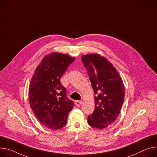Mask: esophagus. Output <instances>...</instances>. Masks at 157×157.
I'll use <instances>...</instances> for the list:
<instances>
[{"label": "esophagus", "instance_id": "34e87169", "mask_svg": "<svg viewBox=\"0 0 157 157\" xmlns=\"http://www.w3.org/2000/svg\"><path fill=\"white\" fill-rule=\"evenodd\" d=\"M82 103V102L81 100H77V101H75V105H76L78 107H80V106L81 105Z\"/></svg>", "mask_w": 157, "mask_h": 157}]
</instances>
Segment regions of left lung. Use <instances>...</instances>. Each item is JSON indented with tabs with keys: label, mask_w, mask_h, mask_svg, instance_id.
Here are the masks:
<instances>
[{
	"label": "left lung",
	"mask_w": 157,
	"mask_h": 157,
	"mask_svg": "<svg viewBox=\"0 0 157 157\" xmlns=\"http://www.w3.org/2000/svg\"><path fill=\"white\" fill-rule=\"evenodd\" d=\"M95 93V110L88 117L93 128L103 129L115 121L124 100L125 88L118 71L106 58L97 54L81 56Z\"/></svg>",
	"instance_id": "8db88e82"
}]
</instances>
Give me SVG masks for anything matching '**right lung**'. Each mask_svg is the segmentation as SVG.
Returning a JSON list of instances; mask_svg holds the SVG:
<instances>
[{
  "label": "right lung",
  "instance_id": "1",
  "mask_svg": "<svg viewBox=\"0 0 157 157\" xmlns=\"http://www.w3.org/2000/svg\"><path fill=\"white\" fill-rule=\"evenodd\" d=\"M75 60L67 54L52 52L41 60L31 78L28 92L31 108L40 122L50 129L64 127L74 106L60 79Z\"/></svg>",
  "mask_w": 157,
  "mask_h": 157
}]
</instances>
